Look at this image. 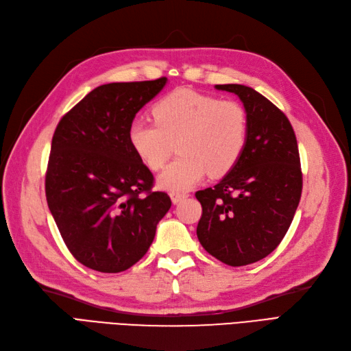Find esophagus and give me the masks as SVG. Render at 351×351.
I'll list each match as a JSON object with an SVG mask.
<instances>
[{
	"mask_svg": "<svg viewBox=\"0 0 351 351\" xmlns=\"http://www.w3.org/2000/svg\"><path fill=\"white\" fill-rule=\"evenodd\" d=\"M169 197H171L173 204H174V205H177L178 202H182L183 199H186V197H187V193H169Z\"/></svg>",
	"mask_w": 351,
	"mask_h": 351,
	"instance_id": "1",
	"label": "esophagus"
}]
</instances>
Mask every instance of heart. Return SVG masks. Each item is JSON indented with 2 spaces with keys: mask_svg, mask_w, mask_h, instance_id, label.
Returning a JSON list of instances; mask_svg holds the SVG:
<instances>
[{
  "mask_svg": "<svg viewBox=\"0 0 351 351\" xmlns=\"http://www.w3.org/2000/svg\"><path fill=\"white\" fill-rule=\"evenodd\" d=\"M154 123L134 120L127 141L152 171L161 168L177 142V156L158 177L171 193L186 192L208 173L222 177L240 159L247 139V115L240 104L195 90H176L152 108Z\"/></svg>",
  "mask_w": 351,
  "mask_h": 351,
  "instance_id": "b5f03b06",
  "label": "heart"
}]
</instances>
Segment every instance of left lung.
Listing matches in <instances>:
<instances>
[{"label": "left lung", "mask_w": 351, "mask_h": 351, "mask_svg": "<svg viewBox=\"0 0 351 351\" xmlns=\"http://www.w3.org/2000/svg\"><path fill=\"white\" fill-rule=\"evenodd\" d=\"M243 102L247 139L243 154L218 184L196 192L202 205L197 239L230 267L258 262L275 250L302 196L299 147L289 119L244 84H215Z\"/></svg>", "instance_id": "left-lung-1"}]
</instances>
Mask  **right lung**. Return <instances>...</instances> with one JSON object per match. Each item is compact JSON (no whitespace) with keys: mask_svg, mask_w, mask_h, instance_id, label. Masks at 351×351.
I'll return each instance as SVG.
<instances>
[{"mask_svg":"<svg viewBox=\"0 0 351 351\" xmlns=\"http://www.w3.org/2000/svg\"><path fill=\"white\" fill-rule=\"evenodd\" d=\"M167 82L95 88L62 117L52 137L48 208L73 256L93 271L115 274L133 267L171 208L167 193L151 192L154 176L127 141L136 114Z\"/></svg>","mask_w":351,"mask_h":351,"instance_id":"right-lung-1","label":"right lung"}]
</instances>
